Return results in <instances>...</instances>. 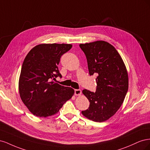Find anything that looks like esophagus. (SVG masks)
<instances>
[{"label": "esophagus", "mask_w": 150, "mask_h": 150, "mask_svg": "<svg viewBox=\"0 0 150 150\" xmlns=\"http://www.w3.org/2000/svg\"><path fill=\"white\" fill-rule=\"evenodd\" d=\"M81 93H82V92H81V90H80V89H75L74 90V94L76 96H80Z\"/></svg>", "instance_id": "obj_1"}]
</instances>
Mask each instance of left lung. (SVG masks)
Masks as SVG:
<instances>
[{
	"instance_id": "1",
	"label": "left lung",
	"mask_w": 150,
	"mask_h": 150,
	"mask_svg": "<svg viewBox=\"0 0 150 150\" xmlns=\"http://www.w3.org/2000/svg\"><path fill=\"white\" fill-rule=\"evenodd\" d=\"M86 56L90 75L96 74L95 93L84 89L90 104L82 115L95 122H104L115 115L124 101L128 89V74L115 47L104 40L80 44Z\"/></svg>"
}]
</instances>
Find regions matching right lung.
<instances>
[{
  "instance_id": "obj_1",
  "label": "right lung",
  "mask_w": 150,
  "mask_h": 150,
  "mask_svg": "<svg viewBox=\"0 0 150 150\" xmlns=\"http://www.w3.org/2000/svg\"><path fill=\"white\" fill-rule=\"evenodd\" d=\"M71 44H40L25 57L19 80L21 100L38 117L54 115L74 94V90L55 83L61 77L57 65L62 54L71 49Z\"/></svg>"
}]
</instances>
